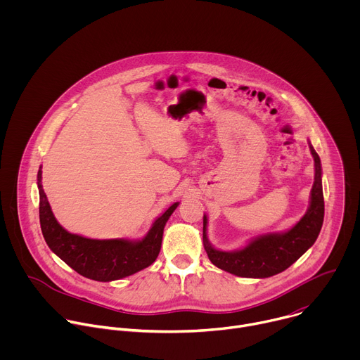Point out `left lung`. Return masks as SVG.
<instances>
[{
    "mask_svg": "<svg viewBox=\"0 0 360 360\" xmlns=\"http://www.w3.org/2000/svg\"><path fill=\"white\" fill-rule=\"evenodd\" d=\"M315 161V181L306 214L285 232L261 235L236 250L215 249L208 239V217L203 215V248L210 261L222 271L240 278H269L288 269L319 236L325 217L321 158L309 142Z\"/></svg>",
    "mask_w": 360,
    "mask_h": 360,
    "instance_id": "left-lung-1",
    "label": "left lung"
}]
</instances>
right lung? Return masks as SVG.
<instances>
[{
  "instance_id": "add662e5",
  "label": "right lung",
  "mask_w": 360,
  "mask_h": 360,
  "mask_svg": "<svg viewBox=\"0 0 360 360\" xmlns=\"http://www.w3.org/2000/svg\"><path fill=\"white\" fill-rule=\"evenodd\" d=\"M42 171L39 167L37 185L39 191V224L49 249L79 275L98 281L111 282L134 275L155 262L161 250L164 228L178 208L179 202L155 221L142 239H91L64 229L51 211L42 189Z\"/></svg>"
}]
</instances>
